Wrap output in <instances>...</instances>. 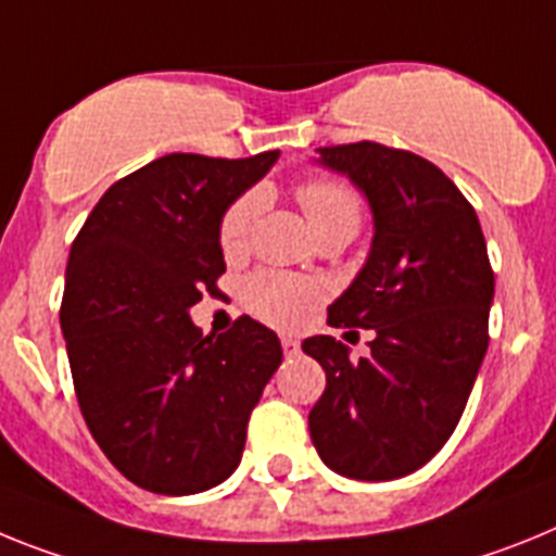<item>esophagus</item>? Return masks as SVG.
I'll list each match as a JSON object with an SVG mask.
<instances>
[{
  "label": "esophagus",
  "instance_id": "obj_1",
  "mask_svg": "<svg viewBox=\"0 0 556 556\" xmlns=\"http://www.w3.org/2000/svg\"><path fill=\"white\" fill-rule=\"evenodd\" d=\"M282 350L285 355H299V341L291 336H282Z\"/></svg>",
  "mask_w": 556,
  "mask_h": 556
}]
</instances>
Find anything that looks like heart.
Listing matches in <instances>:
<instances>
[{
  "mask_svg": "<svg viewBox=\"0 0 556 556\" xmlns=\"http://www.w3.org/2000/svg\"><path fill=\"white\" fill-rule=\"evenodd\" d=\"M299 204L318 238L332 231L355 235L364 218L358 190L338 178H311L299 185ZM263 190H245L220 215L218 243L226 257H238L249 245L251 229L263 212ZM325 299V288L313 279L282 271H257L243 282V302L254 316L274 327H299L307 313Z\"/></svg>",
  "mask_w": 556,
  "mask_h": 556,
  "instance_id": "obj_1",
  "label": "heart"
}]
</instances>
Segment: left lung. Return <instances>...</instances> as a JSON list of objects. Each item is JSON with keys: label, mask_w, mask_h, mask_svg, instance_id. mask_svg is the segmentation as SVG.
<instances>
[{"label": "left lung", "mask_w": 556, "mask_h": 556, "mask_svg": "<svg viewBox=\"0 0 556 556\" xmlns=\"http://www.w3.org/2000/svg\"><path fill=\"white\" fill-rule=\"evenodd\" d=\"M318 153L364 190L375 215L369 260L327 325L375 338L358 364L332 336L302 344L327 375L311 439L346 479L392 481L456 431L490 344L495 274L479 215L437 164L366 139Z\"/></svg>", "instance_id": "obj_1"}]
</instances>
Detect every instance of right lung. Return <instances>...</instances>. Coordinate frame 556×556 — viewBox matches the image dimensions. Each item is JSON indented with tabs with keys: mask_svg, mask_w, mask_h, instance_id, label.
Wrapping results in <instances>:
<instances>
[{
	"mask_svg": "<svg viewBox=\"0 0 556 556\" xmlns=\"http://www.w3.org/2000/svg\"><path fill=\"white\" fill-rule=\"evenodd\" d=\"M277 156L167 153L114 181L72 243L61 330L77 405L142 490L192 495L229 479L282 364L279 338L254 318L201 336L187 316L226 271L220 215Z\"/></svg>",
	"mask_w": 556,
	"mask_h": 556,
	"instance_id": "add662e5",
	"label": "right lung"
}]
</instances>
